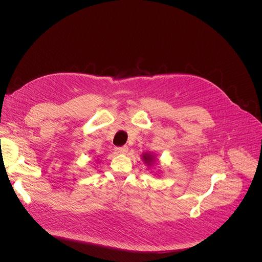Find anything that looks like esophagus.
<instances>
[{
	"mask_svg": "<svg viewBox=\"0 0 262 262\" xmlns=\"http://www.w3.org/2000/svg\"><path fill=\"white\" fill-rule=\"evenodd\" d=\"M115 150H116L117 153H119V154H125V153L128 152V146H126V145L118 146V147L115 148Z\"/></svg>",
	"mask_w": 262,
	"mask_h": 262,
	"instance_id": "obj_1",
	"label": "esophagus"
}]
</instances>
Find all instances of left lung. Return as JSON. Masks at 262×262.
Instances as JSON below:
<instances>
[{
  "mask_svg": "<svg viewBox=\"0 0 262 262\" xmlns=\"http://www.w3.org/2000/svg\"><path fill=\"white\" fill-rule=\"evenodd\" d=\"M142 158H143L144 162L147 163L148 166H150V163H152L153 160H154V157H153L152 155H150V154H148V153H144V154L142 155Z\"/></svg>",
  "mask_w": 262,
  "mask_h": 262,
  "instance_id": "8db88e82",
  "label": "left lung"
}]
</instances>
